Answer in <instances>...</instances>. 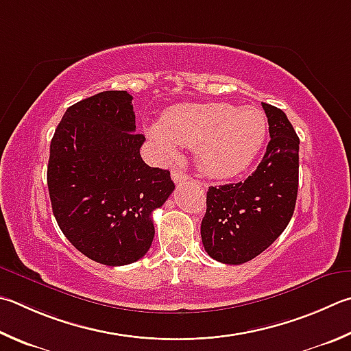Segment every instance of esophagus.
<instances>
[{"mask_svg":"<svg viewBox=\"0 0 351 351\" xmlns=\"http://www.w3.org/2000/svg\"><path fill=\"white\" fill-rule=\"evenodd\" d=\"M171 180L175 182H182V181H187L189 180V175L186 171H182L181 169H173L171 170Z\"/></svg>","mask_w":351,"mask_h":351,"instance_id":"1","label":"esophagus"}]
</instances>
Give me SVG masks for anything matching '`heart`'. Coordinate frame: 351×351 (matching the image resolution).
<instances>
[{
  "label": "heart",
  "mask_w": 351,
  "mask_h": 351,
  "mask_svg": "<svg viewBox=\"0 0 351 351\" xmlns=\"http://www.w3.org/2000/svg\"><path fill=\"white\" fill-rule=\"evenodd\" d=\"M147 136L164 155L178 144L195 147L197 169L213 180H228L250 167L267 138V119L256 107L227 103H184L150 124Z\"/></svg>",
  "instance_id": "1"
}]
</instances>
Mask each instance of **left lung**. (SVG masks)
<instances>
[{"label":"left lung","mask_w":351,"mask_h":351,"mask_svg":"<svg viewBox=\"0 0 351 351\" xmlns=\"http://www.w3.org/2000/svg\"><path fill=\"white\" fill-rule=\"evenodd\" d=\"M270 143L258 169L244 182L208 187L201 222L206 252L224 264H244L269 248L295 212L299 138L287 114L263 103Z\"/></svg>","instance_id":"8db88e82"}]
</instances>
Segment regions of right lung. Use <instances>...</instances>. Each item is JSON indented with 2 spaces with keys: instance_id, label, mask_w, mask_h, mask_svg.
<instances>
[{
  "instance_id": "right-lung-1",
  "label": "right lung",
  "mask_w": 351,
  "mask_h": 351,
  "mask_svg": "<svg viewBox=\"0 0 351 351\" xmlns=\"http://www.w3.org/2000/svg\"><path fill=\"white\" fill-rule=\"evenodd\" d=\"M132 95L107 90L70 106L50 143L47 186L55 219L95 263L132 264L155 237L152 213L175 190L169 170L149 167L135 133Z\"/></svg>"
}]
</instances>
